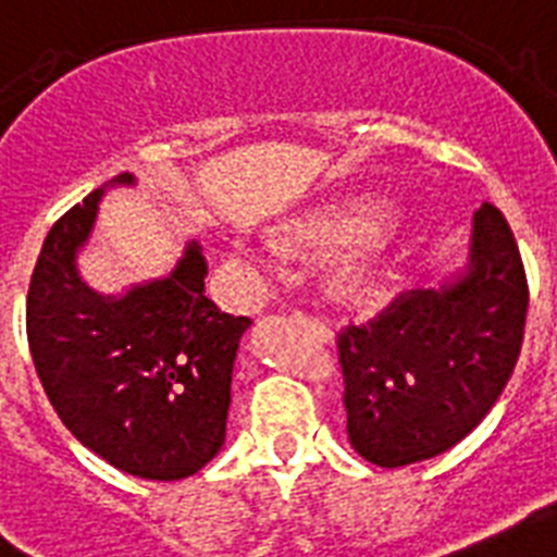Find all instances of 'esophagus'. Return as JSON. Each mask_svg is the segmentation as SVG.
I'll return each mask as SVG.
<instances>
[{"instance_id": "1", "label": "esophagus", "mask_w": 557, "mask_h": 557, "mask_svg": "<svg viewBox=\"0 0 557 557\" xmlns=\"http://www.w3.org/2000/svg\"><path fill=\"white\" fill-rule=\"evenodd\" d=\"M292 320H294V323H297V325H302L306 332L314 334L318 341H323V343L332 341V329H329V325H325L323 320L311 318V314H306V311H294Z\"/></svg>"}]
</instances>
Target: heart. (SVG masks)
<instances>
[{"label": "heart", "instance_id": "b5f03b06", "mask_svg": "<svg viewBox=\"0 0 557 557\" xmlns=\"http://www.w3.org/2000/svg\"><path fill=\"white\" fill-rule=\"evenodd\" d=\"M386 216L388 211L381 202L369 200L318 208L294 220L283 239L288 248H300V251H332V248L351 246V243L372 237L386 223ZM377 286H381V277L369 265H349L334 280V292L349 302H366L377 292Z\"/></svg>", "mask_w": 557, "mask_h": 557}]
</instances>
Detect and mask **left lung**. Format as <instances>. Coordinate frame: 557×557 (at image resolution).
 I'll return each mask as SVG.
<instances>
[{
	"instance_id": "1",
	"label": "left lung",
	"mask_w": 557,
	"mask_h": 557,
	"mask_svg": "<svg viewBox=\"0 0 557 557\" xmlns=\"http://www.w3.org/2000/svg\"><path fill=\"white\" fill-rule=\"evenodd\" d=\"M529 286L506 216L474 211L469 263L441 288H411L337 334L346 432L383 469L429 460L472 432L521 355Z\"/></svg>"
}]
</instances>
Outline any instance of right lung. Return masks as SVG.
<instances>
[{"label": "right lung", "instance_id": "1", "mask_svg": "<svg viewBox=\"0 0 557 557\" xmlns=\"http://www.w3.org/2000/svg\"><path fill=\"white\" fill-rule=\"evenodd\" d=\"M120 174L108 185H131ZM106 185L59 216L30 274L28 346L45 395L76 441L122 472L183 481L225 441L232 372L251 320L206 297L188 243L169 277L106 297L79 277Z\"/></svg>", "mask_w": 557, "mask_h": 557}]
</instances>
